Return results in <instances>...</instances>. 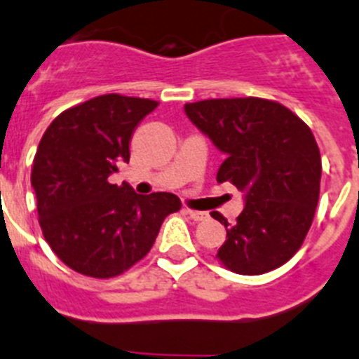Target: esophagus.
Wrapping results in <instances>:
<instances>
[{
	"mask_svg": "<svg viewBox=\"0 0 359 359\" xmlns=\"http://www.w3.org/2000/svg\"><path fill=\"white\" fill-rule=\"evenodd\" d=\"M186 212L189 214L191 219H195V221H205L207 217H209V214L203 212V210H193V209H186Z\"/></svg>",
	"mask_w": 359,
	"mask_h": 359,
	"instance_id": "obj_1",
	"label": "esophagus"
}]
</instances>
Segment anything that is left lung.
<instances>
[{
  "label": "left lung",
  "mask_w": 359,
  "mask_h": 359,
  "mask_svg": "<svg viewBox=\"0 0 359 359\" xmlns=\"http://www.w3.org/2000/svg\"><path fill=\"white\" fill-rule=\"evenodd\" d=\"M189 120L226 154L217 182L246 193V207L229 223L216 259L237 274H264L303 246L320 191V152L310 127L276 100L205 99L184 106Z\"/></svg>",
  "instance_id": "left-lung-1"
}]
</instances>
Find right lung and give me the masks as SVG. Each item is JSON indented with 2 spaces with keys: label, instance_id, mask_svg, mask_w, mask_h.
I'll use <instances>...</instances> for the list:
<instances>
[{
  "label": "right lung",
  "instance_id": "1",
  "mask_svg": "<svg viewBox=\"0 0 359 359\" xmlns=\"http://www.w3.org/2000/svg\"><path fill=\"white\" fill-rule=\"evenodd\" d=\"M157 100L106 93L60 113L46 129L32 168L43 239L65 266L113 278L143 259L164 217L180 210L172 193L136 195L109 182L129 163L133 130Z\"/></svg>",
  "mask_w": 359,
  "mask_h": 359
}]
</instances>
